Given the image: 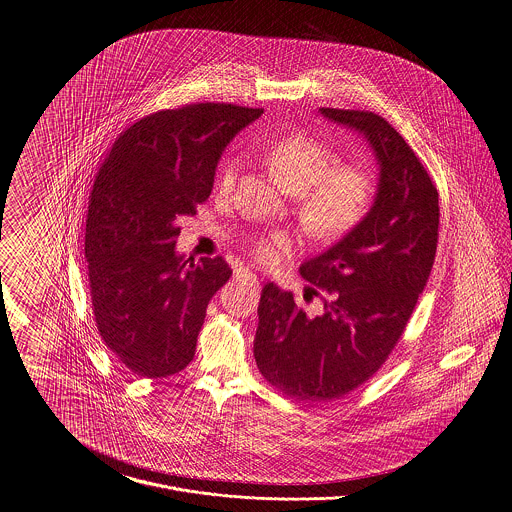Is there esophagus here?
<instances>
[{"mask_svg": "<svg viewBox=\"0 0 512 512\" xmlns=\"http://www.w3.org/2000/svg\"><path fill=\"white\" fill-rule=\"evenodd\" d=\"M236 280L245 282V284H249V286H259V278H257V274H253L249 268H236Z\"/></svg>", "mask_w": 512, "mask_h": 512, "instance_id": "1", "label": "esophagus"}]
</instances>
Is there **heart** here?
Returning a JSON list of instances; mask_svg holds the SVG:
<instances>
[{
	"label": "heart",
	"mask_w": 512,
	"mask_h": 512,
	"mask_svg": "<svg viewBox=\"0 0 512 512\" xmlns=\"http://www.w3.org/2000/svg\"><path fill=\"white\" fill-rule=\"evenodd\" d=\"M336 147L309 134H290L265 147L272 178L286 192L297 194L299 217L309 232L320 238H338L365 220L374 197L376 176L361 161L338 163ZM240 159L226 157L217 171V190L230 194L236 186ZM292 251L284 232H272L251 242L257 263L276 267Z\"/></svg>",
	"instance_id": "heart-1"
}]
</instances>
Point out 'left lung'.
<instances>
[{
	"label": "left lung",
	"mask_w": 512,
	"mask_h": 512,
	"mask_svg": "<svg viewBox=\"0 0 512 512\" xmlns=\"http://www.w3.org/2000/svg\"><path fill=\"white\" fill-rule=\"evenodd\" d=\"M365 134L380 161V188L365 220L301 265L317 315L268 282L259 303L255 361L295 401L326 403L363 386L388 361L434 267L439 194L405 138L372 111L320 107Z\"/></svg>",
	"instance_id": "left-lung-1"
}]
</instances>
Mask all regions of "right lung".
Returning a JSON list of instances; mask_svg holds the SVG:
<instances>
[{
    "instance_id": "right-lung-1",
    "label": "right lung",
    "mask_w": 512,
    "mask_h": 512,
    "mask_svg": "<svg viewBox=\"0 0 512 512\" xmlns=\"http://www.w3.org/2000/svg\"><path fill=\"white\" fill-rule=\"evenodd\" d=\"M261 113L211 101L163 109L121 132L99 167L84 234L92 313L134 376L167 378L194 361L207 305L232 268L178 257L176 222L209 199L222 149Z\"/></svg>"
}]
</instances>
